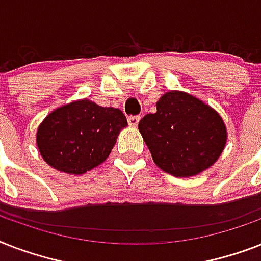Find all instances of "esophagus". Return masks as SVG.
<instances>
[{
  "mask_svg": "<svg viewBox=\"0 0 261 261\" xmlns=\"http://www.w3.org/2000/svg\"><path fill=\"white\" fill-rule=\"evenodd\" d=\"M139 120H141V116L139 115H134V116H128V119H127V122H128V124L130 126H137L139 123Z\"/></svg>",
  "mask_w": 261,
  "mask_h": 261,
  "instance_id": "1",
  "label": "esophagus"
}]
</instances>
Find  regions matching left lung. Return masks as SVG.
Wrapping results in <instances>:
<instances>
[{
	"label": "left lung",
	"instance_id": "1",
	"mask_svg": "<svg viewBox=\"0 0 261 261\" xmlns=\"http://www.w3.org/2000/svg\"><path fill=\"white\" fill-rule=\"evenodd\" d=\"M138 128L153 161L176 177L210 168L226 145L218 112L184 92H167L157 101V112L145 115Z\"/></svg>",
	"mask_w": 261,
	"mask_h": 261
}]
</instances>
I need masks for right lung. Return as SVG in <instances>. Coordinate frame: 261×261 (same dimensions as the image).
I'll return each instance as SVG.
<instances>
[{
    "instance_id": "right-lung-1",
    "label": "right lung",
    "mask_w": 261,
    "mask_h": 261,
    "mask_svg": "<svg viewBox=\"0 0 261 261\" xmlns=\"http://www.w3.org/2000/svg\"><path fill=\"white\" fill-rule=\"evenodd\" d=\"M126 126V116L118 108L79 100L53 111L39 126L36 142L50 167L83 174L106 161Z\"/></svg>"
}]
</instances>
